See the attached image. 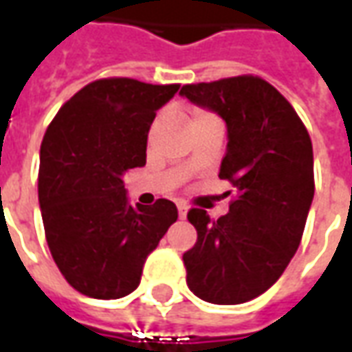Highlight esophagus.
Listing matches in <instances>:
<instances>
[{
    "instance_id": "obj_1",
    "label": "esophagus",
    "mask_w": 352,
    "mask_h": 352,
    "mask_svg": "<svg viewBox=\"0 0 352 352\" xmlns=\"http://www.w3.org/2000/svg\"><path fill=\"white\" fill-rule=\"evenodd\" d=\"M177 209H179V219H181V221L186 219V211H188V207L184 206V204H177Z\"/></svg>"
}]
</instances>
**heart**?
<instances>
[{
    "label": "heart",
    "instance_id": "1",
    "mask_svg": "<svg viewBox=\"0 0 352 352\" xmlns=\"http://www.w3.org/2000/svg\"><path fill=\"white\" fill-rule=\"evenodd\" d=\"M201 115H206V113H196V116H194V118H198V116H201Z\"/></svg>",
    "mask_w": 352,
    "mask_h": 352
}]
</instances>
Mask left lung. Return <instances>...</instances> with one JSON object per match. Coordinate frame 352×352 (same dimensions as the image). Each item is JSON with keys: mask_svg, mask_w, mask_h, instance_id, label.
<instances>
[{"mask_svg": "<svg viewBox=\"0 0 352 352\" xmlns=\"http://www.w3.org/2000/svg\"><path fill=\"white\" fill-rule=\"evenodd\" d=\"M181 96L226 122L219 177L237 192L217 221L188 211L198 241L183 254L186 283L209 303H245L279 279L300 247L315 194L311 138L285 96L260 77L186 85Z\"/></svg>", "mask_w": 352, "mask_h": 352, "instance_id": "8db88e82", "label": "left lung"}]
</instances>
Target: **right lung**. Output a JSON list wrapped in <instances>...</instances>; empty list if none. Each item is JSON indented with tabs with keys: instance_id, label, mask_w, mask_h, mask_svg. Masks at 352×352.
Listing matches in <instances>:
<instances>
[{
	"instance_id": "right-lung-1",
	"label": "right lung",
	"mask_w": 352,
	"mask_h": 352,
	"mask_svg": "<svg viewBox=\"0 0 352 352\" xmlns=\"http://www.w3.org/2000/svg\"><path fill=\"white\" fill-rule=\"evenodd\" d=\"M179 85L94 80L65 101L39 156V206L50 254L80 294L116 300L139 287L146 256L177 221L169 199L131 207L124 173L146 162L156 111Z\"/></svg>"
}]
</instances>
